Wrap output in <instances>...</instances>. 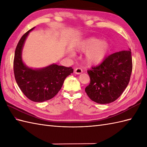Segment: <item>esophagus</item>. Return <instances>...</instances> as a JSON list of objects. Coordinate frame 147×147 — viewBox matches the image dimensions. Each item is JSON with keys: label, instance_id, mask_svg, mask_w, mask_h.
<instances>
[{"label": "esophagus", "instance_id": "esophagus-1", "mask_svg": "<svg viewBox=\"0 0 147 147\" xmlns=\"http://www.w3.org/2000/svg\"><path fill=\"white\" fill-rule=\"evenodd\" d=\"M74 73L76 74H80L83 73V70H82L81 68H76V69H74Z\"/></svg>", "mask_w": 147, "mask_h": 147}]
</instances>
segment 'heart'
Here are the masks:
<instances>
[{
  "label": "heart",
  "mask_w": 147,
  "mask_h": 147,
  "mask_svg": "<svg viewBox=\"0 0 147 147\" xmlns=\"http://www.w3.org/2000/svg\"><path fill=\"white\" fill-rule=\"evenodd\" d=\"M110 45L107 40H101L96 37H89L78 42L74 50L78 52H84L85 62L89 66L100 64L107 57ZM73 54V53H71Z\"/></svg>",
  "instance_id": "1"
}]
</instances>
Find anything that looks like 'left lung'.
Masks as SVG:
<instances>
[{
	"label": "left lung",
	"instance_id": "8db88e82",
	"mask_svg": "<svg viewBox=\"0 0 147 147\" xmlns=\"http://www.w3.org/2000/svg\"><path fill=\"white\" fill-rule=\"evenodd\" d=\"M132 71L131 49L108 56L100 65L88 71L90 83L85 91L92 101L108 104L121 96L127 87Z\"/></svg>",
	"mask_w": 147,
	"mask_h": 147
}]
</instances>
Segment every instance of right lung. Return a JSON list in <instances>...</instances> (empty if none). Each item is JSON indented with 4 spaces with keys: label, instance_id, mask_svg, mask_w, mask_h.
Returning a JSON list of instances; mask_svg holds the SVG:
<instances>
[{
    "label": "right lung",
    "instance_id": "1",
    "mask_svg": "<svg viewBox=\"0 0 147 147\" xmlns=\"http://www.w3.org/2000/svg\"><path fill=\"white\" fill-rule=\"evenodd\" d=\"M34 28L25 33L17 45L13 73L17 83L25 96L30 100L39 103L55 96L66 77L73 73V69L54 63L42 68H32L26 65L22 60V49L29 32Z\"/></svg>",
    "mask_w": 147,
    "mask_h": 147
}]
</instances>
